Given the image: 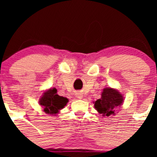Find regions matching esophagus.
<instances>
[{"mask_svg":"<svg viewBox=\"0 0 157 157\" xmlns=\"http://www.w3.org/2000/svg\"><path fill=\"white\" fill-rule=\"evenodd\" d=\"M77 97L78 98V99H82V98H83V94H81V93H77Z\"/></svg>","mask_w":157,"mask_h":157,"instance_id":"34e87169","label":"esophagus"}]
</instances>
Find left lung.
Wrapping results in <instances>:
<instances>
[{"mask_svg":"<svg viewBox=\"0 0 157 157\" xmlns=\"http://www.w3.org/2000/svg\"><path fill=\"white\" fill-rule=\"evenodd\" d=\"M102 97L94 102V107L102 116L115 115V111L123 103L124 98L118 90L106 87L102 93Z\"/></svg>","mask_w":157,"mask_h":157,"instance_id":"obj_1","label":"left lung"}]
</instances>
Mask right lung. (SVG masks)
Listing matches in <instances>:
<instances>
[{"mask_svg": "<svg viewBox=\"0 0 157 157\" xmlns=\"http://www.w3.org/2000/svg\"><path fill=\"white\" fill-rule=\"evenodd\" d=\"M68 99L57 94L55 88L49 89L42 93L39 99V104L44 108V112L48 115H56L67 105Z\"/></svg>", "mask_w": 157, "mask_h": 157, "instance_id": "obj_1", "label": "right lung"}]
</instances>
